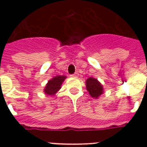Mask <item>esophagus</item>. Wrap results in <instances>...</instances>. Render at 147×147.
Segmentation results:
<instances>
[{"mask_svg": "<svg viewBox=\"0 0 147 147\" xmlns=\"http://www.w3.org/2000/svg\"><path fill=\"white\" fill-rule=\"evenodd\" d=\"M71 77H78V72H75L74 74H72V75H71Z\"/></svg>", "mask_w": 147, "mask_h": 147, "instance_id": "1", "label": "esophagus"}]
</instances>
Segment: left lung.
Masks as SVG:
<instances>
[{
	"instance_id": "left-lung-1",
	"label": "left lung",
	"mask_w": 147,
	"mask_h": 147,
	"mask_svg": "<svg viewBox=\"0 0 147 147\" xmlns=\"http://www.w3.org/2000/svg\"><path fill=\"white\" fill-rule=\"evenodd\" d=\"M86 88L92 98H98L103 93L102 85L95 78H88L86 80Z\"/></svg>"
}]
</instances>
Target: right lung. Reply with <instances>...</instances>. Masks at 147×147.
<instances>
[{"mask_svg":"<svg viewBox=\"0 0 147 147\" xmlns=\"http://www.w3.org/2000/svg\"><path fill=\"white\" fill-rule=\"evenodd\" d=\"M66 78L65 76H58L48 82L47 86L45 88L44 92L49 95H53L61 88V85Z\"/></svg>","mask_w":147,"mask_h":147,"instance_id":"1","label":"right lung"}]
</instances>
